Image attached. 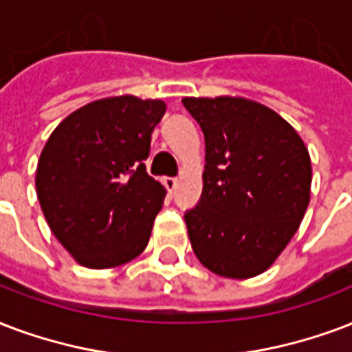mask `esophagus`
<instances>
[{
  "label": "esophagus",
  "mask_w": 352,
  "mask_h": 352,
  "mask_svg": "<svg viewBox=\"0 0 352 352\" xmlns=\"http://www.w3.org/2000/svg\"><path fill=\"white\" fill-rule=\"evenodd\" d=\"M164 186L168 188V192H173V190H177V186H179V181H177L175 177H166Z\"/></svg>",
  "instance_id": "obj_1"
}]
</instances>
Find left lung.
<instances>
[{
  "instance_id": "1",
  "label": "left lung",
  "mask_w": 352,
  "mask_h": 352,
  "mask_svg": "<svg viewBox=\"0 0 352 352\" xmlns=\"http://www.w3.org/2000/svg\"><path fill=\"white\" fill-rule=\"evenodd\" d=\"M205 134L203 194L184 214L195 256L227 278L264 273L310 203V155L284 118L243 98H184Z\"/></svg>"
}]
</instances>
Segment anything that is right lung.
Here are the masks:
<instances>
[{
	"label": "right lung",
	"instance_id": "1",
	"mask_svg": "<svg viewBox=\"0 0 352 352\" xmlns=\"http://www.w3.org/2000/svg\"><path fill=\"white\" fill-rule=\"evenodd\" d=\"M160 99H98L58 123L40 153L36 195L53 234L80 265L127 264L147 248L166 188L147 175Z\"/></svg>",
	"mask_w": 352,
	"mask_h": 352
}]
</instances>
